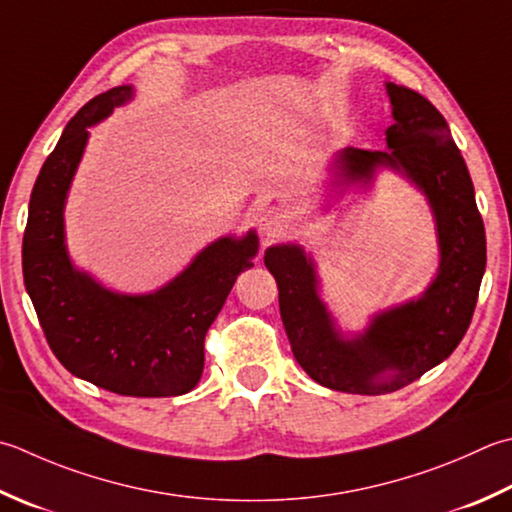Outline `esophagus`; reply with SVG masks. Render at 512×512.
Here are the masks:
<instances>
[{
	"label": "esophagus",
	"instance_id": "34e87169",
	"mask_svg": "<svg viewBox=\"0 0 512 512\" xmlns=\"http://www.w3.org/2000/svg\"><path fill=\"white\" fill-rule=\"evenodd\" d=\"M288 222H290L288 210L284 206H277V204L264 206L262 210H259V215H257L259 230H262L266 237L282 235L284 230L288 228Z\"/></svg>",
	"mask_w": 512,
	"mask_h": 512
}]
</instances>
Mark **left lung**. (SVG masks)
Masks as SVG:
<instances>
[{"label":"left lung","instance_id":"left-lung-1","mask_svg":"<svg viewBox=\"0 0 512 512\" xmlns=\"http://www.w3.org/2000/svg\"><path fill=\"white\" fill-rule=\"evenodd\" d=\"M386 88L395 117L386 128L390 150L346 148L339 168L346 182L368 184L375 166L386 164L424 190L442 250L435 282L417 302L377 315L362 337L342 339L319 302L313 262L302 248L275 246L264 255L297 364L317 384L357 395L393 393L450 357L473 319L486 270L484 219L444 115L413 88ZM386 372L389 379L382 380Z\"/></svg>","mask_w":512,"mask_h":512}]
</instances>
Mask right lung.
I'll return each instance as SVG.
<instances>
[{"instance_id":"1","label":"right lung","mask_w":512,"mask_h":512,"mask_svg":"<svg viewBox=\"0 0 512 512\" xmlns=\"http://www.w3.org/2000/svg\"><path fill=\"white\" fill-rule=\"evenodd\" d=\"M130 97L133 88L117 86L90 99L39 170L22 244L24 284L46 342L68 373L117 395H184L204 373L210 324L237 275L253 266L257 235L210 244L155 295H115L70 266L64 199L84 153L86 128Z\"/></svg>"}]
</instances>
